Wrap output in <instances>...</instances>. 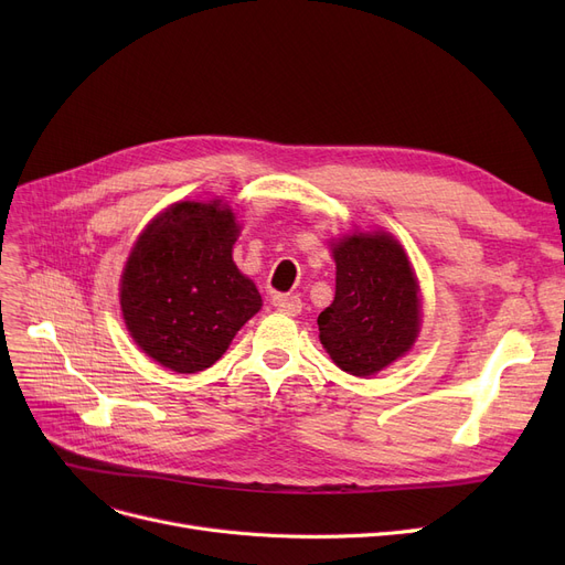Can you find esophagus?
I'll return each instance as SVG.
<instances>
[{
  "label": "esophagus",
  "instance_id": "34e87169",
  "mask_svg": "<svg viewBox=\"0 0 565 565\" xmlns=\"http://www.w3.org/2000/svg\"><path fill=\"white\" fill-rule=\"evenodd\" d=\"M273 307L286 316H298L302 311V300L298 298V295L277 292V295H273Z\"/></svg>",
  "mask_w": 565,
  "mask_h": 565
}]
</instances>
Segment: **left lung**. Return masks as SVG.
Wrapping results in <instances>:
<instances>
[{"mask_svg":"<svg viewBox=\"0 0 565 565\" xmlns=\"http://www.w3.org/2000/svg\"><path fill=\"white\" fill-rule=\"evenodd\" d=\"M334 260L337 295L318 316L320 343L345 373L373 375L417 339V279L403 247L384 233L348 235Z\"/></svg>","mask_w":565,"mask_h":565,"instance_id":"left-lung-1","label":"left lung"}]
</instances>
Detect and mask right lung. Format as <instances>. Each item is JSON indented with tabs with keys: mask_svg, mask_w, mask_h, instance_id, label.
I'll use <instances>...</instances> for the list:
<instances>
[{
	"mask_svg": "<svg viewBox=\"0 0 565 565\" xmlns=\"http://www.w3.org/2000/svg\"><path fill=\"white\" fill-rule=\"evenodd\" d=\"M237 226L220 203L171 205L139 235L121 279V309L137 345L175 373L213 366L260 309L231 249Z\"/></svg>",
	"mask_w": 565,
	"mask_h": 565,
	"instance_id": "obj_1",
	"label": "right lung"
}]
</instances>
